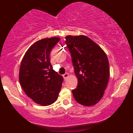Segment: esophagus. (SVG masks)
I'll return each instance as SVG.
<instances>
[{"label": "esophagus", "mask_w": 133, "mask_h": 133, "mask_svg": "<svg viewBox=\"0 0 133 133\" xmlns=\"http://www.w3.org/2000/svg\"><path fill=\"white\" fill-rule=\"evenodd\" d=\"M68 76H69V74L68 72L65 73L64 74H63V77H64V79H66L67 78H68Z\"/></svg>", "instance_id": "esophagus-1"}]
</instances>
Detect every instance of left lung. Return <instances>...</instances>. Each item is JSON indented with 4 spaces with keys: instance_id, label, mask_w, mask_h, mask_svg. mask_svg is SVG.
<instances>
[{
    "instance_id": "8db88e82",
    "label": "left lung",
    "mask_w": 133,
    "mask_h": 133,
    "mask_svg": "<svg viewBox=\"0 0 133 133\" xmlns=\"http://www.w3.org/2000/svg\"><path fill=\"white\" fill-rule=\"evenodd\" d=\"M78 84L72 89L77 103L84 106L96 104L103 97L109 78L106 54L101 47L85 36L65 37Z\"/></svg>"
}]
</instances>
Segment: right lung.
I'll return each mask as SVG.
<instances>
[{
  "instance_id": "obj_1",
  "label": "right lung",
  "mask_w": 133,
  "mask_h": 133,
  "mask_svg": "<svg viewBox=\"0 0 133 133\" xmlns=\"http://www.w3.org/2000/svg\"><path fill=\"white\" fill-rule=\"evenodd\" d=\"M59 37L43 39L27 50L19 70V82L28 97L35 103L47 106L57 100L64 79L53 69L50 62L52 49Z\"/></svg>"
}]
</instances>
